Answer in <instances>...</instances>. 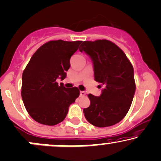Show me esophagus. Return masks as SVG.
Instances as JSON below:
<instances>
[{
	"instance_id": "esophagus-1",
	"label": "esophagus",
	"mask_w": 161,
	"mask_h": 161,
	"mask_svg": "<svg viewBox=\"0 0 161 161\" xmlns=\"http://www.w3.org/2000/svg\"><path fill=\"white\" fill-rule=\"evenodd\" d=\"M85 95H86V92H85V91H80V96H84Z\"/></svg>"
}]
</instances>
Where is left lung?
<instances>
[{
	"instance_id": "left-lung-1",
	"label": "left lung",
	"mask_w": 161,
	"mask_h": 161,
	"mask_svg": "<svg viewBox=\"0 0 161 161\" xmlns=\"http://www.w3.org/2000/svg\"><path fill=\"white\" fill-rule=\"evenodd\" d=\"M79 50L92 58L95 80L104 86L99 97L88 94L90 105L83 110L85 118L97 127L118 124L127 114L136 91L131 62L120 47L108 40L84 41Z\"/></svg>"
}]
</instances>
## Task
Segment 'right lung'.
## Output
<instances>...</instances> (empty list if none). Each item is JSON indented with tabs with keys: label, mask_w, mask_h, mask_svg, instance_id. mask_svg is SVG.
Masks as SVG:
<instances>
[{
	"label": "right lung",
	"mask_w": 161,
	"mask_h": 161,
	"mask_svg": "<svg viewBox=\"0 0 161 161\" xmlns=\"http://www.w3.org/2000/svg\"><path fill=\"white\" fill-rule=\"evenodd\" d=\"M80 41H50L37 49L22 73V95L26 110L35 121L54 126L65 118L69 105L80 95L77 87L65 88L64 80L70 58Z\"/></svg>",
	"instance_id": "add662e5"
}]
</instances>
